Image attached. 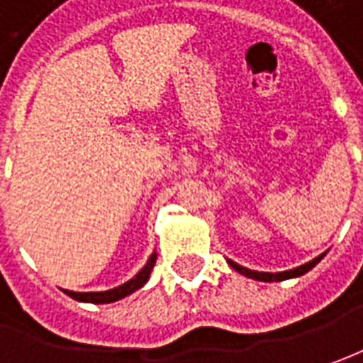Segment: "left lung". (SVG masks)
Listing matches in <instances>:
<instances>
[{"instance_id": "1", "label": "left lung", "mask_w": 363, "mask_h": 363, "mask_svg": "<svg viewBox=\"0 0 363 363\" xmlns=\"http://www.w3.org/2000/svg\"><path fill=\"white\" fill-rule=\"evenodd\" d=\"M322 258H324V254H320L318 258H314V260H310V262H306V264L302 266H298V268H294V270L276 272V274H272V272H256V270H248V268L236 264V262H233V260H228V264L233 266L236 272L248 276V278H254V280H262V282H280V280H288V278H296V276L306 274V272H308V270H312V268H314Z\"/></svg>"}]
</instances>
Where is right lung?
<instances>
[{"label":"right lung","mask_w":363,"mask_h":363,"mask_svg":"<svg viewBox=\"0 0 363 363\" xmlns=\"http://www.w3.org/2000/svg\"><path fill=\"white\" fill-rule=\"evenodd\" d=\"M155 262H157V252L150 254V258L147 260V264H145V268L140 270L139 274L135 276V278H130L129 282H125L123 286L113 288V290H105V292H71V290H65V294L71 296V298H75L79 302H93V304H109V302H117L121 298L133 294L135 290H139L140 286L147 284V280H149L150 270H152Z\"/></svg>","instance_id":"obj_1"}]
</instances>
